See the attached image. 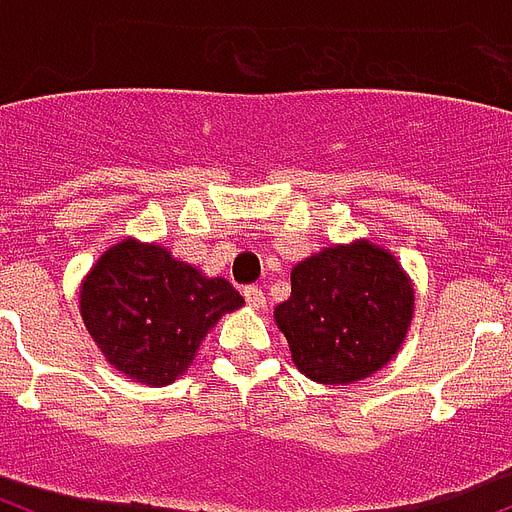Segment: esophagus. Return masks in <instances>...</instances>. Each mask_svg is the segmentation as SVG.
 <instances>
[{
    "label": "esophagus",
    "instance_id": "1",
    "mask_svg": "<svg viewBox=\"0 0 512 512\" xmlns=\"http://www.w3.org/2000/svg\"><path fill=\"white\" fill-rule=\"evenodd\" d=\"M244 300H247L252 308H265V292L260 287H255V284H249V287H244Z\"/></svg>",
    "mask_w": 512,
    "mask_h": 512
}]
</instances>
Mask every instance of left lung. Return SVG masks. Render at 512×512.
<instances>
[{"label": "left lung", "mask_w": 512, "mask_h": 512, "mask_svg": "<svg viewBox=\"0 0 512 512\" xmlns=\"http://www.w3.org/2000/svg\"><path fill=\"white\" fill-rule=\"evenodd\" d=\"M412 308V284L393 255L356 241L297 263L292 297L273 316L297 369L324 385H342L396 356Z\"/></svg>", "instance_id": "obj_1"}]
</instances>
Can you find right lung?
Here are the masks:
<instances>
[{
  "label": "right lung",
  "mask_w": 512,
  "mask_h": 512,
  "mask_svg": "<svg viewBox=\"0 0 512 512\" xmlns=\"http://www.w3.org/2000/svg\"><path fill=\"white\" fill-rule=\"evenodd\" d=\"M241 305L225 279H207L159 244L132 239L100 257L79 295L84 327L103 356L146 385L183 374L207 329Z\"/></svg>",
  "instance_id": "1"
}]
</instances>
